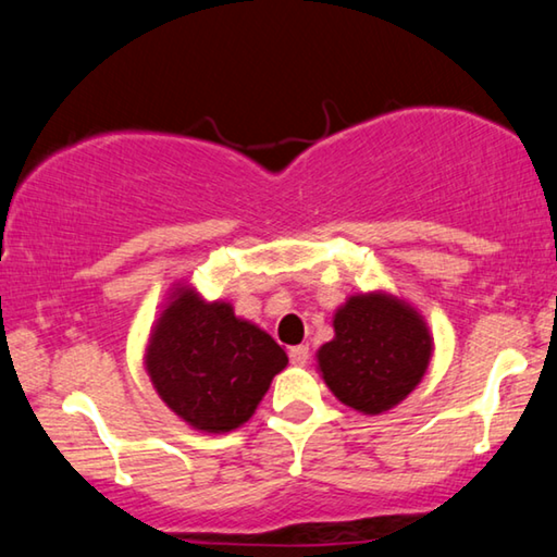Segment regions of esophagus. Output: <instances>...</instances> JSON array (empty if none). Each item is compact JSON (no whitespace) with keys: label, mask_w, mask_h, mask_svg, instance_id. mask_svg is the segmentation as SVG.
<instances>
[{"label":"esophagus","mask_w":557,"mask_h":557,"mask_svg":"<svg viewBox=\"0 0 557 557\" xmlns=\"http://www.w3.org/2000/svg\"><path fill=\"white\" fill-rule=\"evenodd\" d=\"M289 361L295 366H307L309 361V346L299 344V346H292L289 348Z\"/></svg>","instance_id":"1"}]
</instances>
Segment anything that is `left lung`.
<instances>
[{
  "mask_svg": "<svg viewBox=\"0 0 557 557\" xmlns=\"http://www.w3.org/2000/svg\"><path fill=\"white\" fill-rule=\"evenodd\" d=\"M432 351L418 309L391 292H361L334 312V338L319 346L317 371L348 408L381 414L418 388Z\"/></svg>",
  "mask_w": 557,
  "mask_h": 557,
  "instance_id": "left-lung-1",
  "label": "left lung"
}]
</instances>
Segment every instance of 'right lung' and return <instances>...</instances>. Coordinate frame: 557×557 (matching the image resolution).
<instances>
[{
	"instance_id": "obj_1",
	"label": "right lung",
	"mask_w": 557,
	"mask_h": 557,
	"mask_svg": "<svg viewBox=\"0 0 557 557\" xmlns=\"http://www.w3.org/2000/svg\"><path fill=\"white\" fill-rule=\"evenodd\" d=\"M287 354L231 301L203 299L176 282L149 332L145 369L164 405L188 428L225 435L252 418Z\"/></svg>"
}]
</instances>
